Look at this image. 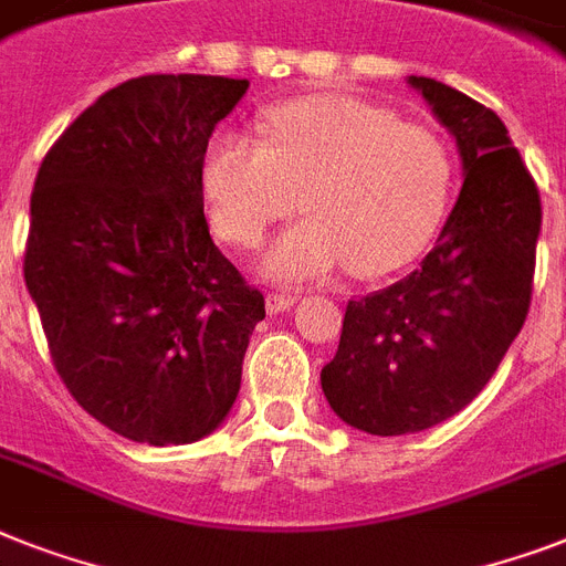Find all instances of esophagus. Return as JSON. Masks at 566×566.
Masks as SVG:
<instances>
[{
  "instance_id": "34e87169",
  "label": "esophagus",
  "mask_w": 566,
  "mask_h": 566,
  "mask_svg": "<svg viewBox=\"0 0 566 566\" xmlns=\"http://www.w3.org/2000/svg\"><path fill=\"white\" fill-rule=\"evenodd\" d=\"M293 302H296V296H293V293H287V291H273V293H268V298H264V305H268L270 316L291 311Z\"/></svg>"
}]
</instances>
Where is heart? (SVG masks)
I'll use <instances>...</instances> for the list:
<instances>
[{"label": "heart", "mask_w": 566, "mask_h": 566, "mask_svg": "<svg viewBox=\"0 0 566 566\" xmlns=\"http://www.w3.org/2000/svg\"><path fill=\"white\" fill-rule=\"evenodd\" d=\"M206 211L214 232L255 247L270 223L284 229L264 255L270 282L328 279L348 264L363 279L418 259L442 223L450 188L444 145L424 127L352 95L287 101L264 116V142L220 133L203 156Z\"/></svg>", "instance_id": "1"}]
</instances>
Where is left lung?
Instances as JSON below:
<instances>
[{
  "label": "left lung",
  "mask_w": 566,
  "mask_h": 566,
  "mask_svg": "<svg viewBox=\"0 0 566 566\" xmlns=\"http://www.w3.org/2000/svg\"><path fill=\"white\" fill-rule=\"evenodd\" d=\"M453 136L462 191L421 268L348 302L325 401L369 436L418 433L474 401L521 334L541 197L497 113L433 77H407Z\"/></svg>",
  "instance_id": "obj_1"
}]
</instances>
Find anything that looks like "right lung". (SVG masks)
<instances>
[{"instance_id": "1", "label": "right lung", "mask_w": 566, "mask_h": 566, "mask_svg": "<svg viewBox=\"0 0 566 566\" xmlns=\"http://www.w3.org/2000/svg\"><path fill=\"white\" fill-rule=\"evenodd\" d=\"M250 81L142 75L104 92L36 171L25 287L54 369L113 433L154 448L223 424L264 296L214 247L203 156Z\"/></svg>"}]
</instances>
